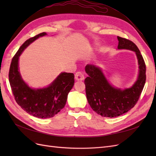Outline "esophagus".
I'll return each mask as SVG.
<instances>
[{
    "label": "esophagus",
    "mask_w": 156,
    "mask_h": 156,
    "mask_svg": "<svg viewBox=\"0 0 156 156\" xmlns=\"http://www.w3.org/2000/svg\"><path fill=\"white\" fill-rule=\"evenodd\" d=\"M75 79H76L77 81H83V80L84 79V76L82 72H77L75 74Z\"/></svg>",
    "instance_id": "esophagus-1"
}]
</instances>
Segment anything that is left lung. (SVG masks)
Returning a JSON list of instances; mask_svg holds the SVG:
<instances>
[{
	"instance_id": "8db88e82",
	"label": "left lung",
	"mask_w": 156,
	"mask_h": 156,
	"mask_svg": "<svg viewBox=\"0 0 156 156\" xmlns=\"http://www.w3.org/2000/svg\"><path fill=\"white\" fill-rule=\"evenodd\" d=\"M118 49L133 51L137 56L139 74L132 87L120 90L108 83L101 70L92 64L85 67L88 76L84 79L87 100L93 111L104 117L119 116L129 111L137 103L146 82V64L140 52L133 41L117 36Z\"/></svg>"
}]
</instances>
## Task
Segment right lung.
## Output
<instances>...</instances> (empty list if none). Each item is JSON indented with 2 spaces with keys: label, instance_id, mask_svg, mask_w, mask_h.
<instances>
[{
  "label": "right lung",
  "instance_id": "add662e5",
  "mask_svg": "<svg viewBox=\"0 0 156 156\" xmlns=\"http://www.w3.org/2000/svg\"><path fill=\"white\" fill-rule=\"evenodd\" d=\"M47 34L42 32L27 40L13 56L9 70V82L17 104L29 114L40 119L54 116L64 107L74 84V74L62 73L48 87L32 89L23 81L18 70L20 55L32 42Z\"/></svg>",
  "mask_w": 156,
  "mask_h": 156
}]
</instances>
